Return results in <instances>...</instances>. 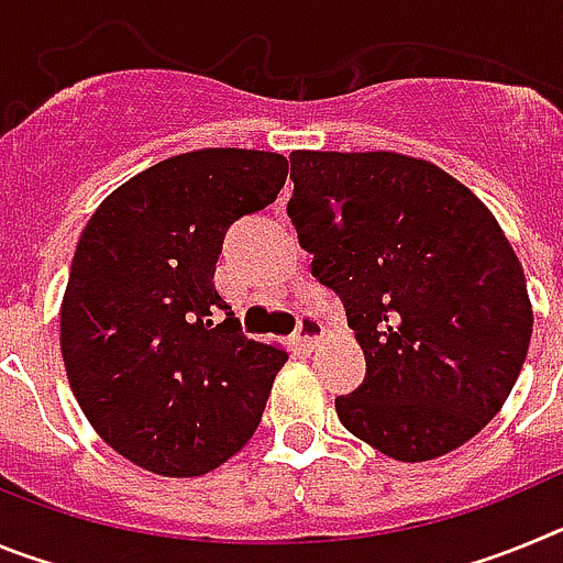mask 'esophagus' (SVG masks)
<instances>
[{
	"mask_svg": "<svg viewBox=\"0 0 563 563\" xmlns=\"http://www.w3.org/2000/svg\"><path fill=\"white\" fill-rule=\"evenodd\" d=\"M321 335H324V324L318 321V316H312V312H305V316L298 318L296 341L301 343V346L312 350V346H316V343L321 341Z\"/></svg>",
	"mask_w": 563,
	"mask_h": 563,
	"instance_id": "1",
	"label": "esophagus"
}]
</instances>
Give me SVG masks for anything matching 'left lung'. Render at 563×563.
<instances>
[{"mask_svg": "<svg viewBox=\"0 0 563 563\" xmlns=\"http://www.w3.org/2000/svg\"><path fill=\"white\" fill-rule=\"evenodd\" d=\"M287 202L312 276L338 292L366 377L335 397L357 440L422 462L479 434L514 389L533 310L494 213L395 152H292Z\"/></svg>", "mask_w": 563, "mask_h": 563, "instance_id": "1", "label": "left lung"}]
</instances>
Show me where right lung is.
I'll return each instance as SVG.
<instances>
[{
	"instance_id": "obj_1",
	"label": "right lung",
	"mask_w": 563,
	"mask_h": 563,
	"mask_svg": "<svg viewBox=\"0 0 563 563\" xmlns=\"http://www.w3.org/2000/svg\"><path fill=\"white\" fill-rule=\"evenodd\" d=\"M287 157L200 148L134 174L78 239L62 355L89 426L161 476H200L253 437L287 352L247 341L213 285L228 228L276 200Z\"/></svg>"
}]
</instances>
